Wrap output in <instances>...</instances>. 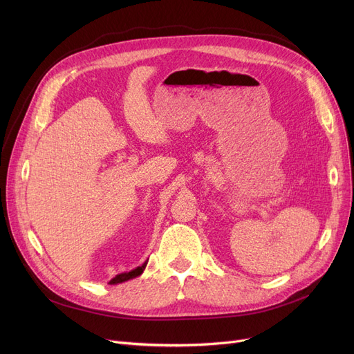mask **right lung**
<instances>
[{
  "label": "right lung",
  "mask_w": 354,
  "mask_h": 354,
  "mask_svg": "<svg viewBox=\"0 0 354 354\" xmlns=\"http://www.w3.org/2000/svg\"><path fill=\"white\" fill-rule=\"evenodd\" d=\"M146 266H147V259H146V261H145L142 266L136 267V268L132 270V271H126V272L118 274L115 278H111L109 284H113V286H115V284H120V283L132 280V278H136V277H139V275L143 272V270L146 268Z\"/></svg>",
  "instance_id": "obj_1"
}]
</instances>
